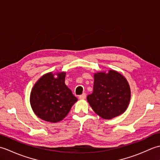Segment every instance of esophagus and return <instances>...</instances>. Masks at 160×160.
Returning <instances> with one entry per match:
<instances>
[{
  "instance_id": "34e87169",
  "label": "esophagus",
  "mask_w": 160,
  "mask_h": 160,
  "mask_svg": "<svg viewBox=\"0 0 160 160\" xmlns=\"http://www.w3.org/2000/svg\"><path fill=\"white\" fill-rule=\"evenodd\" d=\"M85 98H86V94L85 93H82V95L79 96V99L80 100H84V99H85Z\"/></svg>"
}]
</instances>
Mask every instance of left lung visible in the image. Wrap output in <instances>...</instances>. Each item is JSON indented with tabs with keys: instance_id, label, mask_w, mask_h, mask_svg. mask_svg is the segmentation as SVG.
<instances>
[{
	"instance_id": "left-lung-1",
	"label": "left lung",
	"mask_w": 160,
	"mask_h": 160,
	"mask_svg": "<svg viewBox=\"0 0 160 160\" xmlns=\"http://www.w3.org/2000/svg\"><path fill=\"white\" fill-rule=\"evenodd\" d=\"M93 91L87 99L95 113L110 120L127 110L131 89L127 79L115 70L94 73Z\"/></svg>"
}]
</instances>
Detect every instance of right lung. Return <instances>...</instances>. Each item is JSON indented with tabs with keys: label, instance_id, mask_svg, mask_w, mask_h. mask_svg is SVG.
I'll use <instances>...</instances> for the list:
<instances>
[{
	"label": "right lung",
	"instance_id": "1",
	"mask_svg": "<svg viewBox=\"0 0 160 160\" xmlns=\"http://www.w3.org/2000/svg\"><path fill=\"white\" fill-rule=\"evenodd\" d=\"M66 72L45 73L33 85L30 93L33 111L42 120L60 122L78 99L64 83Z\"/></svg>",
	"mask_w": 160,
	"mask_h": 160
}]
</instances>
